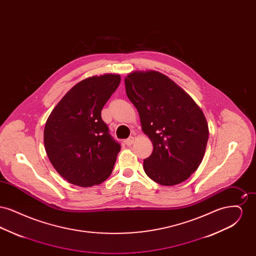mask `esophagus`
Wrapping results in <instances>:
<instances>
[{"mask_svg": "<svg viewBox=\"0 0 256 256\" xmlns=\"http://www.w3.org/2000/svg\"><path fill=\"white\" fill-rule=\"evenodd\" d=\"M134 143V136H130V137H128V139H126L124 140V144L126 145V146H132V144Z\"/></svg>", "mask_w": 256, "mask_h": 256, "instance_id": "1", "label": "esophagus"}]
</instances>
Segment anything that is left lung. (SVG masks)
Instances as JSON below:
<instances>
[{
    "label": "left lung",
    "instance_id": "8db88e82",
    "mask_svg": "<svg viewBox=\"0 0 256 256\" xmlns=\"http://www.w3.org/2000/svg\"><path fill=\"white\" fill-rule=\"evenodd\" d=\"M124 86L142 130L154 146L143 164L146 176L165 186L185 182L206 154L209 130L202 110L182 87L158 71L130 72Z\"/></svg>",
    "mask_w": 256,
    "mask_h": 256
}]
</instances>
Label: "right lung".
Instances as JSON below:
<instances>
[{
	"instance_id": "1",
	"label": "right lung",
	"mask_w": 256,
	"mask_h": 256,
	"mask_svg": "<svg viewBox=\"0 0 256 256\" xmlns=\"http://www.w3.org/2000/svg\"><path fill=\"white\" fill-rule=\"evenodd\" d=\"M120 82L119 74L86 78L50 112L44 146L52 165L68 182L90 187L111 174L121 146L110 136L100 112Z\"/></svg>"
}]
</instances>
